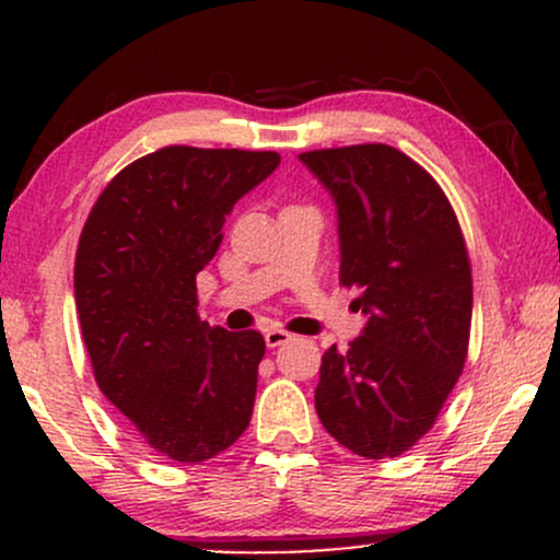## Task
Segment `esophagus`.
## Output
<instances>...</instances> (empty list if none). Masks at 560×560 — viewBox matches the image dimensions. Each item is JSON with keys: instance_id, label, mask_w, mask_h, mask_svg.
I'll use <instances>...</instances> for the list:
<instances>
[{"instance_id": "1", "label": "esophagus", "mask_w": 560, "mask_h": 560, "mask_svg": "<svg viewBox=\"0 0 560 560\" xmlns=\"http://www.w3.org/2000/svg\"><path fill=\"white\" fill-rule=\"evenodd\" d=\"M287 342H292V334H289L287 329H281V326H271V329H266V345L271 347H281V345H287Z\"/></svg>"}]
</instances>
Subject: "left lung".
<instances>
[{
	"mask_svg": "<svg viewBox=\"0 0 560 560\" xmlns=\"http://www.w3.org/2000/svg\"><path fill=\"white\" fill-rule=\"evenodd\" d=\"M337 205L339 284L369 316L350 350L320 361L316 410L339 445L395 458L432 429L464 371L471 266L440 184L400 150L302 152Z\"/></svg>",
	"mask_w": 560,
	"mask_h": 560,
	"instance_id": "left-lung-1",
	"label": "left lung"
}]
</instances>
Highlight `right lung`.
Returning a JSON list of instances; mask_svg holds the SVG:
<instances>
[{
	"instance_id": "1",
	"label": "right lung",
	"mask_w": 560,
	"mask_h": 560,
	"mask_svg": "<svg viewBox=\"0 0 560 560\" xmlns=\"http://www.w3.org/2000/svg\"><path fill=\"white\" fill-rule=\"evenodd\" d=\"M276 152L163 147L94 202L75 253V307L102 395L158 455L202 464L253 416L260 331L197 316V273L234 205L279 168Z\"/></svg>"
}]
</instances>
